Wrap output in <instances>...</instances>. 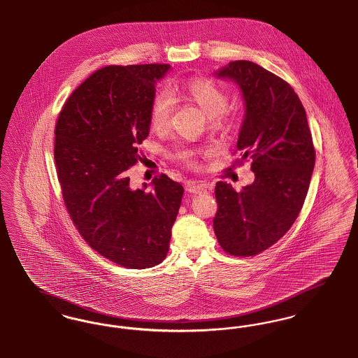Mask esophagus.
I'll list each match as a JSON object with an SVG mask.
<instances>
[{
  "label": "esophagus",
  "instance_id": "obj_1",
  "mask_svg": "<svg viewBox=\"0 0 358 358\" xmlns=\"http://www.w3.org/2000/svg\"><path fill=\"white\" fill-rule=\"evenodd\" d=\"M187 189L192 194H202V192H206L207 186L201 185V183H195V182H188Z\"/></svg>",
  "mask_w": 358,
  "mask_h": 358
}]
</instances>
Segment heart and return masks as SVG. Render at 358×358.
Segmentation results:
<instances>
[{
	"instance_id": "obj_1",
	"label": "heart",
	"mask_w": 358,
	"mask_h": 358,
	"mask_svg": "<svg viewBox=\"0 0 358 358\" xmlns=\"http://www.w3.org/2000/svg\"><path fill=\"white\" fill-rule=\"evenodd\" d=\"M182 94L201 108V110L210 118L211 125L217 128H224L227 118L224 117V110L227 106V96L225 93L208 79H192L183 87ZM173 102L167 93L156 95L152 103L151 122L156 131H164L170 125ZM180 156L192 162V152H182Z\"/></svg>"
}]
</instances>
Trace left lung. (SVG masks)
Wrapping results in <instances>:
<instances>
[{"mask_svg": "<svg viewBox=\"0 0 358 358\" xmlns=\"http://www.w3.org/2000/svg\"><path fill=\"white\" fill-rule=\"evenodd\" d=\"M213 76L234 82L245 113L237 150L250 156L252 185L237 192L215 185L217 240L226 253L255 256L278 243L298 218L315 164L306 110L282 78L248 60L230 62Z\"/></svg>", "mask_w": 358, "mask_h": 358, "instance_id": "8db88e82", "label": "left lung"}]
</instances>
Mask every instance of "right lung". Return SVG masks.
<instances>
[{"label":"right lung","instance_id":"obj_1","mask_svg":"<svg viewBox=\"0 0 358 358\" xmlns=\"http://www.w3.org/2000/svg\"><path fill=\"white\" fill-rule=\"evenodd\" d=\"M170 64L109 66L69 96L57 118L55 163L66 207L85 241L125 268L162 263L185 189L167 175L131 187L128 170L151 129L156 83Z\"/></svg>","mask_w":358,"mask_h":358}]
</instances>
